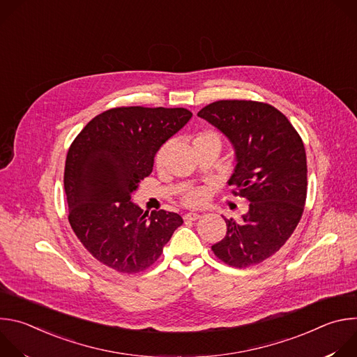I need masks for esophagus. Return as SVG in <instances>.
<instances>
[{
	"instance_id": "esophagus-1",
	"label": "esophagus",
	"mask_w": 357,
	"mask_h": 357,
	"mask_svg": "<svg viewBox=\"0 0 357 357\" xmlns=\"http://www.w3.org/2000/svg\"><path fill=\"white\" fill-rule=\"evenodd\" d=\"M185 220H197V219H200V215L199 213H193V212H190V213H186L185 216Z\"/></svg>"
}]
</instances>
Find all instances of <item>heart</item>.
Masks as SVG:
<instances>
[{"mask_svg": "<svg viewBox=\"0 0 357 357\" xmlns=\"http://www.w3.org/2000/svg\"><path fill=\"white\" fill-rule=\"evenodd\" d=\"M211 139H219V137L215 134V132H200L196 138H195V142L193 144H197V142H203V141H211ZM167 151H168V144H164L158 148L157 154L154 157V162L157 167L162 165L164 160H165V155H167ZM206 199V193L205 190L202 189H193L190 192H188L185 196H183V202L186 203V205L189 206H196V205H200V203L205 202Z\"/></svg>", "mask_w": 357, "mask_h": 357, "instance_id": "obj_1", "label": "heart"}]
</instances>
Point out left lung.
<instances>
[{"label":"left lung","instance_id":"left-lung-1","mask_svg":"<svg viewBox=\"0 0 357 357\" xmlns=\"http://www.w3.org/2000/svg\"><path fill=\"white\" fill-rule=\"evenodd\" d=\"M197 116L220 130L236 152L229 185L250 205L241 222L225 219L226 236L212 245L223 263L245 268L263 263L291 237L307 199L303 142L275 107L252 100H219Z\"/></svg>","mask_w":357,"mask_h":357}]
</instances>
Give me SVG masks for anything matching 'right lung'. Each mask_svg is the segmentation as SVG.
I'll use <instances>...</instances> for the list:
<instances>
[{"instance_id":"add662e5","label":"right lung","mask_w":357,"mask_h":357,"mask_svg":"<svg viewBox=\"0 0 357 357\" xmlns=\"http://www.w3.org/2000/svg\"><path fill=\"white\" fill-rule=\"evenodd\" d=\"M192 117L186 109L116 107L96 116L72 142L65 165L69 223L91 256L119 273L146 270L183 223L148 216L131 193L152 172L158 148Z\"/></svg>"}]
</instances>
